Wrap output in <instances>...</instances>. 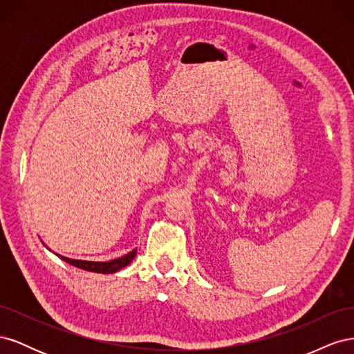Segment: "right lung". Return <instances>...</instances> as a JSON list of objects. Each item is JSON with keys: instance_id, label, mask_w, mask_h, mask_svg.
Returning a JSON list of instances; mask_svg holds the SVG:
<instances>
[{"instance_id": "1", "label": "right lung", "mask_w": 354, "mask_h": 354, "mask_svg": "<svg viewBox=\"0 0 354 354\" xmlns=\"http://www.w3.org/2000/svg\"><path fill=\"white\" fill-rule=\"evenodd\" d=\"M137 250H133L128 254L120 257V259H115L111 261H84V260H72L68 259V257H63L56 254L59 259H62L63 261H66L69 264H72L73 267H78V269L82 270H87V272H94V273H103V274H108V273H115L118 270L124 269L125 266L130 264L133 261V259L136 257Z\"/></svg>"}]
</instances>
